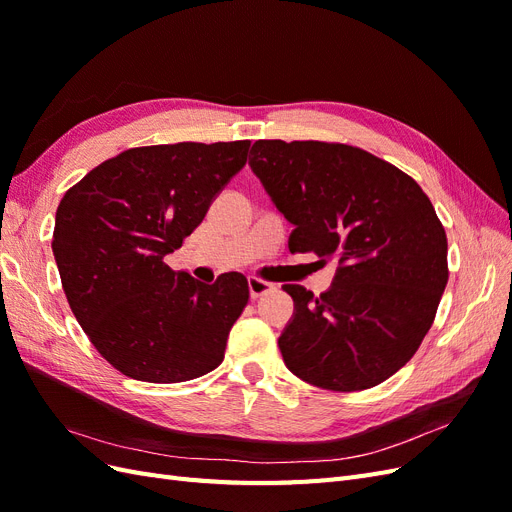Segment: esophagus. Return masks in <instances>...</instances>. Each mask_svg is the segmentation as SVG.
I'll return each mask as SVG.
<instances>
[{
	"instance_id": "esophagus-1",
	"label": "esophagus",
	"mask_w": 512,
	"mask_h": 512,
	"mask_svg": "<svg viewBox=\"0 0 512 512\" xmlns=\"http://www.w3.org/2000/svg\"><path fill=\"white\" fill-rule=\"evenodd\" d=\"M247 286H250V297H252V299L265 297V294H269V292L275 290L273 284L262 282V280H258V277H250V280H247Z\"/></svg>"
}]
</instances>
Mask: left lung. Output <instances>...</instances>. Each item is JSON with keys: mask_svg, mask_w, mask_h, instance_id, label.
<instances>
[{"mask_svg": "<svg viewBox=\"0 0 512 512\" xmlns=\"http://www.w3.org/2000/svg\"><path fill=\"white\" fill-rule=\"evenodd\" d=\"M250 166L294 226L290 252L335 258L333 286L299 284L277 344L294 376L327 391L371 389L404 367L448 282L446 232L418 183L371 153L320 141H256Z\"/></svg>", "mask_w": 512, "mask_h": 512, "instance_id": "1", "label": "left lung"}]
</instances>
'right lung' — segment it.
I'll use <instances>...</instances> for the list:
<instances>
[{
	"label": "right lung",
	"mask_w": 512,
	"mask_h": 512,
	"mask_svg": "<svg viewBox=\"0 0 512 512\" xmlns=\"http://www.w3.org/2000/svg\"><path fill=\"white\" fill-rule=\"evenodd\" d=\"M250 141L136 147L96 166L57 207L53 256L72 314L123 376L185 382L224 359L250 299L230 271L215 284L164 256L203 222L247 162Z\"/></svg>",
	"instance_id": "right-lung-1"
}]
</instances>
